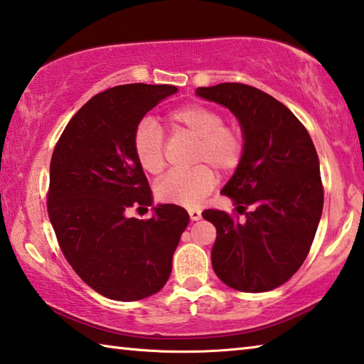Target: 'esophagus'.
<instances>
[{
  "label": "esophagus",
  "instance_id": "1",
  "mask_svg": "<svg viewBox=\"0 0 364 364\" xmlns=\"http://www.w3.org/2000/svg\"><path fill=\"white\" fill-rule=\"evenodd\" d=\"M200 216H202L200 210H196V208H191V210H189V218H191V221H199V220H200Z\"/></svg>",
  "mask_w": 364,
  "mask_h": 364
}]
</instances>
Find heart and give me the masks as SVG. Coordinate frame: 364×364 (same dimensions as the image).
<instances>
[{"mask_svg":"<svg viewBox=\"0 0 364 364\" xmlns=\"http://www.w3.org/2000/svg\"><path fill=\"white\" fill-rule=\"evenodd\" d=\"M168 122L175 130L197 136L194 162H205L221 173L239 167L245 140L240 130L224 124V117L213 108L191 103L171 111ZM134 151L138 162L148 173L157 175L165 167V140L159 125L144 117L134 130ZM216 176L208 166L197 165L191 170H173L157 183L156 196L165 203L196 207L215 188Z\"/></svg>","mask_w":364,"mask_h":364,"instance_id":"obj_1","label":"heart"}]
</instances>
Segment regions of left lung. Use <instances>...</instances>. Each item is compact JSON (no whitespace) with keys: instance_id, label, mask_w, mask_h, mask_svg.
Returning <instances> with one entry per match:
<instances>
[{"instance_id":"obj_1","label":"left lung","mask_w":364,"mask_h":364,"mask_svg":"<svg viewBox=\"0 0 364 364\" xmlns=\"http://www.w3.org/2000/svg\"><path fill=\"white\" fill-rule=\"evenodd\" d=\"M196 94L239 119L245 153L221 194L239 216L205 210L216 228L211 266L228 287L270 291L297 272L323 210L318 156L307 129L282 102L247 84L223 82Z\"/></svg>"}]
</instances>
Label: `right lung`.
<instances>
[{
    "label": "right lung",
    "instance_id": "obj_1",
    "mask_svg": "<svg viewBox=\"0 0 364 364\" xmlns=\"http://www.w3.org/2000/svg\"><path fill=\"white\" fill-rule=\"evenodd\" d=\"M175 85L124 84L92 97L71 117L50 159L48 213L58 245L82 282L114 301L161 291L189 223L188 211L157 205L134 151V130Z\"/></svg>",
    "mask_w": 364,
    "mask_h": 364
}]
</instances>
